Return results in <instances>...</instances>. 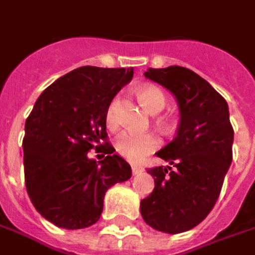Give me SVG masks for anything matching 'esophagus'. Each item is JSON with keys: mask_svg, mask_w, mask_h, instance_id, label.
I'll use <instances>...</instances> for the list:
<instances>
[{"mask_svg": "<svg viewBox=\"0 0 255 255\" xmlns=\"http://www.w3.org/2000/svg\"><path fill=\"white\" fill-rule=\"evenodd\" d=\"M144 171V168L143 166H140V165H131V172H133V175H137L140 172Z\"/></svg>", "mask_w": 255, "mask_h": 255, "instance_id": "1", "label": "esophagus"}]
</instances>
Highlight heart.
<instances>
[{
    "label": "heart",
    "instance_id": "b5f03b06",
    "mask_svg": "<svg viewBox=\"0 0 255 255\" xmlns=\"http://www.w3.org/2000/svg\"><path fill=\"white\" fill-rule=\"evenodd\" d=\"M137 97L151 114H157L164 110L166 97L164 91L154 84H143L137 89ZM105 122L108 128H115L119 124V97H114L107 108ZM161 144L159 138L154 133H137L133 130H125L115 138V150L118 154L137 162L145 155L155 151Z\"/></svg>",
    "mask_w": 255,
    "mask_h": 255
}]
</instances>
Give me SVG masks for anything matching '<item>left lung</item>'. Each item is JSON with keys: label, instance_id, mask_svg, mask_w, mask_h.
<instances>
[{"label": "left lung", "instance_id": "1", "mask_svg": "<svg viewBox=\"0 0 255 255\" xmlns=\"http://www.w3.org/2000/svg\"><path fill=\"white\" fill-rule=\"evenodd\" d=\"M144 75L176 97L180 124L176 137L155 154L174 168L148 169L155 187L140 212L151 228L176 235L204 221L217 203L233 158V128L225 98L197 73L168 66Z\"/></svg>", "mask_w": 255, "mask_h": 255}]
</instances>
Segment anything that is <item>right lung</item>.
I'll return each instance as SVG.
<instances>
[{
  "instance_id": "obj_1",
  "label": "right lung",
  "mask_w": 255,
  "mask_h": 255,
  "mask_svg": "<svg viewBox=\"0 0 255 255\" xmlns=\"http://www.w3.org/2000/svg\"><path fill=\"white\" fill-rule=\"evenodd\" d=\"M131 77L133 68L82 66L37 98L24 126V183L34 208L51 224L64 229L96 224L107 190L130 179V165L108 143L105 114ZM93 148L107 157L90 160Z\"/></svg>"
}]
</instances>
